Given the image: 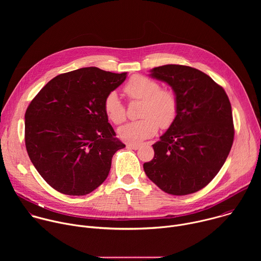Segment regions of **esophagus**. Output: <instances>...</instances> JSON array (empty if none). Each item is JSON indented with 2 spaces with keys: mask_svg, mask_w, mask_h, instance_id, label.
Wrapping results in <instances>:
<instances>
[{
  "mask_svg": "<svg viewBox=\"0 0 261 261\" xmlns=\"http://www.w3.org/2000/svg\"><path fill=\"white\" fill-rule=\"evenodd\" d=\"M127 147H128V148H131V150H138L139 145H138V144H132V143H129V144H127Z\"/></svg>",
  "mask_w": 261,
  "mask_h": 261,
  "instance_id": "esophagus-1",
  "label": "esophagus"
}]
</instances>
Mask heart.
<instances>
[{
	"label": "heart",
	"instance_id": "b5f03b06",
	"mask_svg": "<svg viewBox=\"0 0 261 261\" xmlns=\"http://www.w3.org/2000/svg\"><path fill=\"white\" fill-rule=\"evenodd\" d=\"M131 99L143 101L142 120L131 122L119 129L120 137L129 143H138L153 136L158 127H169L177 115V101L174 94L162 90L161 86L148 77L134 75L124 88ZM107 118L114 124H121L126 119V109L117 93H109L103 103Z\"/></svg>",
	"mask_w": 261,
	"mask_h": 261
}]
</instances>
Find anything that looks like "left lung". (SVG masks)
Segmentation results:
<instances>
[{
    "mask_svg": "<svg viewBox=\"0 0 261 261\" xmlns=\"http://www.w3.org/2000/svg\"><path fill=\"white\" fill-rule=\"evenodd\" d=\"M150 76L171 87L177 115L143 164L147 177L171 195L199 191L216 176L231 150L234 129L229 99L205 73L182 65L153 68Z\"/></svg>",
    "mask_w": 261,
    "mask_h": 261,
    "instance_id": "obj_1",
    "label": "left lung"
}]
</instances>
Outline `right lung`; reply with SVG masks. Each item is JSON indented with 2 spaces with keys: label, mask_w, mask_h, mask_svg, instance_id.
Wrapping results in <instances>:
<instances>
[{
  "label": "right lung",
  "mask_w": 261,
  "mask_h": 261,
  "mask_svg": "<svg viewBox=\"0 0 261 261\" xmlns=\"http://www.w3.org/2000/svg\"><path fill=\"white\" fill-rule=\"evenodd\" d=\"M127 72L87 67L48 82L24 115L28 155L57 191L87 195L106 179L115 153L125 147L108 123L103 103Z\"/></svg>",
  "instance_id": "add662e5"
}]
</instances>
